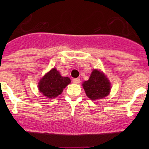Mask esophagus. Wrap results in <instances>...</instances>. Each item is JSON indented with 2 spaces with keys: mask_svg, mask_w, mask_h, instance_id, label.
<instances>
[{
  "mask_svg": "<svg viewBox=\"0 0 149 149\" xmlns=\"http://www.w3.org/2000/svg\"><path fill=\"white\" fill-rule=\"evenodd\" d=\"M80 79L79 78H77V79H73V82L74 84H79V83H80Z\"/></svg>",
  "mask_w": 149,
  "mask_h": 149,
  "instance_id": "1",
  "label": "esophagus"
}]
</instances>
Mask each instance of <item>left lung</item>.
<instances>
[{"label": "left lung", "mask_w": 149, "mask_h": 149, "mask_svg": "<svg viewBox=\"0 0 149 149\" xmlns=\"http://www.w3.org/2000/svg\"><path fill=\"white\" fill-rule=\"evenodd\" d=\"M83 87L87 97L91 100H97L107 97L111 90L110 82L100 70L94 69L89 79L84 81Z\"/></svg>", "instance_id": "1"}]
</instances>
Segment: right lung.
I'll use <instances>...</instances> for the list:
<instances>
[{
    "mask_svg": "<svg viewBox=\"0 0 149 149\" xmlns=\"http://www.w3.org/2000/svg\"><path fill=\"white\" fill-rule=\"evenodd\" d=\"M70 83L68 77L61 76L56 68H52L47 73L38 84L39 91L49 99L55 98L62 94L65 88Z\"/></svg>",
    "mask_w": 149,
    "mask_h": 149,
    "instance_id": "obj_1",
    "label": "right lung"
}]
</instances>
